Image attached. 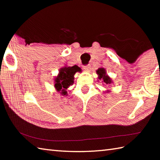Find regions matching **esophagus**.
<instances>
[{"instance_id":"34e87169","label":"esophagus","mask_w":160,"mask_h":160,"mask_svg":"<svg viewBox=\"0 0 160 160\" xmlns=\"http://www.w3.org/2000/svg\"><path fill=\"white\" fill-rule=\"evenodd\" d=\"M83 69H84V70H85V71L89 72V71H90V65H88V66H84Z\"/></svg>"}]
</instances>
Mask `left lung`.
Here are the masks:
<instances>
[{
  "label": "left lung",
  "instance_id": "obj_1",
  "mask_svg": "<svg viewBox=\"0 0 160 160\" xmlns=\"http://www.w3.org/2000/svg\"><path fill=\"white\" fill-rule=\"evenodd\" d=\"M97 74L98 75L99 79L103 80L102 82L107 84V85H109V84H111L112 82V79L109 78V76H108V75H107L106 70H105L104 68H100L97 70ZM109 92V91H107V92Z\"/></svg>",
  "mask_w": 160,
  "mask_h": 160
}]
</instances>
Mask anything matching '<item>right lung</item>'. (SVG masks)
<instances>
[{
    "label": "right lung",
    "instance_id": "add662e5",
    "mask_svg": "<svg viewBox=\"0 0 160 160\" xmlns=\"http://www.w3.org/2000/svg\"><path fill=\"white\" fill-rule=\"evenodd\" d=\"M81 69L77 66L71 67H63L59 70V73L54 81L56 90L62 95H67L66 90L74 82V75L75 72H80Z\"/></svg>",
    "mask_w": 160,
    "mask_h": 160
}]
</instances>
